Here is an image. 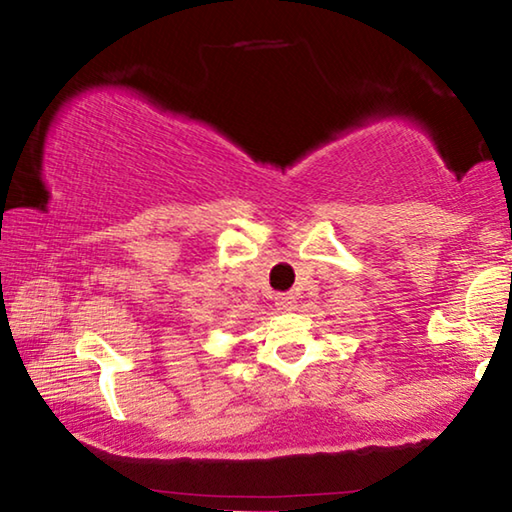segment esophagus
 Returning <instances> with one entry per match:
<instances>
[{
  "mask_svg": "<svg viewBox=\"0 0 512 512\" xmlns=\"http://www.w3.org/2000/svg\"><path fill=\"white\" fill-rule=\"evenodd\" d=\"M277 309L280 311H293L295 309V295H291V293H286V295H280L277 297Z\"/></svg>",
  "mask_w": 512,
  "mask_h": 512,
  "instance_id": "34e87169",
  "label": "esophagus"
}]
</instances>
